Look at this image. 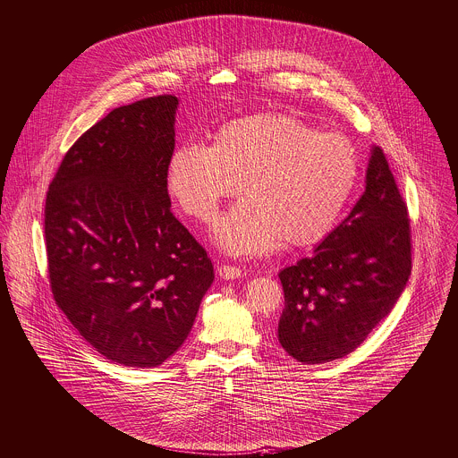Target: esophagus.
Instances as JSON below:
<instances>
[{
    "label": "esophagus",
    "mask_w": 458,
    "mask_h": 458,
    "mask_svg": "<svg viewBox=\"0 0 458 458\" xmlns=\"http://www.w3.org/2000/svg\"><path fill=\"white\" fill-rule=\"evenodd\" d=\"M217 271H219V276L223 280H235V278L242 276V271L235 266H221Z\"/></svg>",
    "instance_id": "esophagus-1"
}]
</instances>
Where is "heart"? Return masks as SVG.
<instances>
[{
  "label": "heart",
  "mask_w": 458,
  "mask_h": 458,
  "mask_svg": "<svg viewBox=\"0 0 458 458\" xmlns=\"http://www.w3.org/2000/svg\"><path fill=\"white\" fill-rule=\"evenodd\" d=\"M360 178V157L342 134L285 113L225 123L212 147L183 143L169 158L167 189L192 217L212 223L225 199L246 196L217 225L216 242L232 257H255L282 241L310 246L338 223Z\"/></svg>",
  "instance_id": "1"
}]
</instances>
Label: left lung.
Here are the masks:
<instances>
[{
	"instance_id": "8db88e82",
	"label": "left lung",
	"mask_w": 458,
	"mask_h": 458,
	"mask_svg": "<svg viewBox=\"0 0 458 458\" xmlns=\"http://www.w3.org/2000/svg\"><path fill=\"white\" fill-rule=\"evenodd\" d=\"M411 271L410 219L383 150L370 148L365 192L315 248L278 273L282 349L303 365L356 351L388 317Z\"/></svg>"
}]
</instances>
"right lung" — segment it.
Instances as JSON below:
<instances>
[{
  "label": "right lung",
  "instance_id": "add662e5",
  "mask_svg": "<svg viewBox=\"0 0 458 458\" xmlns=\"http://www.w3.org/2000/svg\"><path fill=\"white\" fill-rule=\"evenodd\" d=\"M178 104L160 95L113 109L72 145L47 196L57 306L97 352L125 367L169 360L214 282L207 251L171 212Z\"/></svg>",
  "mask_w": 458,
  "mask_h": 458
}]
</instances>
